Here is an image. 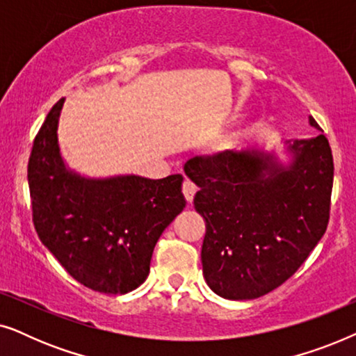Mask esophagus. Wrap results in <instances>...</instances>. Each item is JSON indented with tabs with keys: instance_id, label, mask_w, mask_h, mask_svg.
Here are the masks:
<instances>
[{
	"instance_id": "34e87169",
	"label": "esophagus",
	"mask_w": 356,
	"mask_h": 356,
	"mask_svg": "<svg viewBox=\"0 0 356 356\" xmlns=\"http://www.w3.org/2000/svg\"><path fill=\"white\" fill-rule=\"evenodd\" d=\"M181 189H183L184 197H186V201H188V202H193L194 194H196V191H197L196 184H194L193 181H189V179H186V181H183Z\"/></svg>"
}]
</instances>
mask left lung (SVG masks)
I'll return each mask as SVG.
<instances>
[{
    "instance_id": "8db88e82",
    "label": "left lung",
    "mask_w": 356,
    "mask_h": 356,
    "mask_svg": "<svg viewBox=\"0 0 356 356\" xmlns=\"http://www.w3.org/2000/svg\"><path fill=\"white\" fill-rule=\"evenodd\" d=\"M309 124L321 129L313 116ZM289 167L256 149L193 157L184 173L199 186L206 220L202 272L228 300H252L290 279L325 233L334 159L324 134L286 140Z\"/></svg>"
}]
</instances>
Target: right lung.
Listing matches in <instances>:
<instances>
[{
	"instance_id": "1",
	"label": "right lung",
	"mask_w": 356,
	"mask_h": 356,
	"mask_svg": "<svg viewBox=\"0 0 356 356\" xmlns=\"http://www.w3.org/2000/svg\"><path fill=\"white\" fill-rule=\"evenodd\" d=\"M60 99L33 139L27 179L37 235L82 285L123 295L147 279L155 243L186 206L181 175L89 179L66 170Z\"/></svg>"
}]
</instances>
